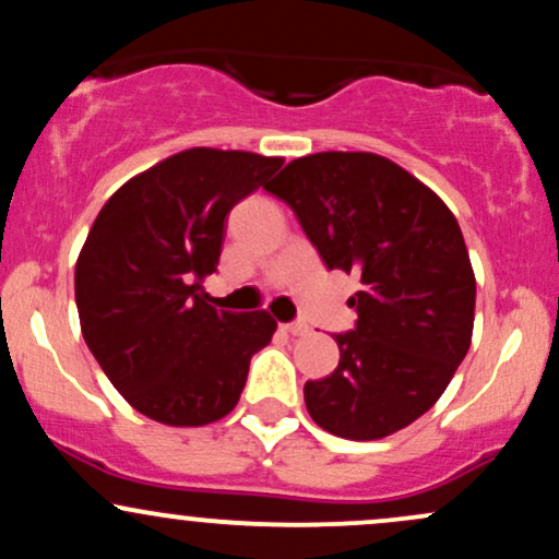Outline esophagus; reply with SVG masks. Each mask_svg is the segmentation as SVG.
I'll return each mask as SVG.
<instances>
[{
    "label": "esophagus",
    "mask_w": 559,
    "mask_h": 559,
    "mask_svg": "<svg viewBox=\"0 0 559 559\" xmlns=\"http://www.w3.org/2000/svg\"><path fill=\"white\" fill-rule=\"evenodd\" d=\"M281 329H284L286 333H292V336H305V333L310 331L307 329V323H299V320H294V323H284Z\"/></svg>",
    "instance_id": "obj_1"
}]
</instances>
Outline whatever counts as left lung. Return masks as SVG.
I'll return each instance as SVG.
<instances>
[{
    "label": "left lung",
    "instance_id": "8db88e82",
    "mask_svg": "<svg viewBox=\"0 0 559 559\" xmlns=\"http://www.w3.org/2000/svg\"><path fill=\"white\" fill-rule=\"evenodd\" d=\"M329 271L360 275L338 365L305 383L310 418L370 441L418 420L444 394L473 336L476 275L463 230L418 178L373 152H318L271 186Z\"/></svg>",
    "mask_w": 559,
    "mask_h": 559
}]
</instances>
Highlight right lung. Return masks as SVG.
<instances>
[{"label":"right lung","mask_w":559,"mask_h":559,"mask_svg":"<svg viewBox=\"0 0 559 559\" xmlns=\"http://www.w3.org/2000/svg\"><path fill=\"white\" fill-rule=\"evenodd\" d=\"M281 165L197 146L131 178L96 215L75 262L81 331L112 386L146 418L165 426L226 418L249 360L273 338L265 310H215L202 278L217 271L234 204Z\"/></svg>","instance_id":"right-lung-1"}]
</instances>
